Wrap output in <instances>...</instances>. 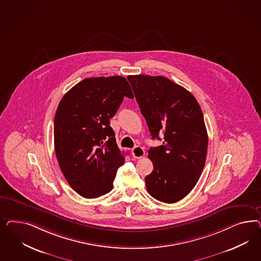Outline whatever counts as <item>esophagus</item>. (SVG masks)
Wrapping results in <instances>:
<instances>
[{
	"mask_svg": "<svg viewBox=\"0 0 261 261\" xmlns=\"http://www.w3.org/2000/svg\"><path fill=\"white\" fill-rule=\"evenodd\" d=\"M132 154H133L134 158L141 159L144 156L145 152H144V149L141 147V146H136V147L133 148V150H132Z\"/></svg>",
	"mask_w": 261,
	"mask_h": 261,
	"instance_id": "34e87169",
	"label": "esophagus"
}]
</instances>
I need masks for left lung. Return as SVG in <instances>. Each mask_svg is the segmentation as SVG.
<instances>
[{"instance_id":"1","label":"left lung","mask_w":261,"mask_h":261,"mask_svg":"<svg viewBox=\"0 0 261 261\" xmlns=\"http://www.w3.org/2000/svg\"><path fill=\"white\" fill-rule=\"evenodd\" d=\"M152 139L164 135L163 144L151 147L154 170L145 177L151 196L172 204L186 197L205 166L207 133L196 98L164 76L128 75Z\"/></svg>"}]
</instances>
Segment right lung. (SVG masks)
<instances>
[{
	"mask_svg": "<svg viewBox=\"0 0 261 261\" xmlns=\"http://www.w3.org/2000/svg\"><path fill=\"white\" fill-rule=\"evenodd\" d=\"M124 96L134 95L122 76L83 79L67 92L55 117V149L71 189L85 198L108 193L124 156L118 147L112 119Z\"/></svg>",
	"mask_w": 261,
	"mask_h": 261,
	"instance_id": "obj_1",
	"label": "right lung"
}]
</instances>
